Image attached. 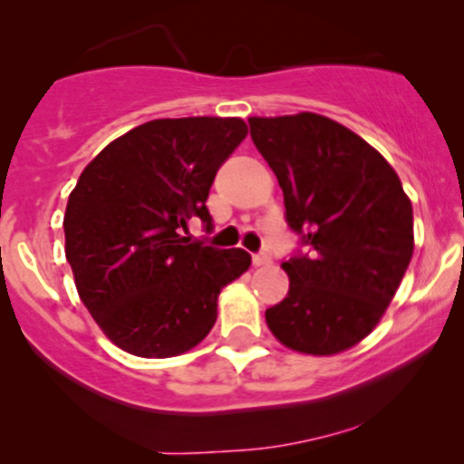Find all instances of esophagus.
I'll use <instances>...</instances> for the list:
<instances>
[{"label": "esophagus", "mask_w": 464, "mask_h": 464, "mask_svg": "<svg viewBox=\"0 0 464 464\" xmlns=\"http://www.w3.org/2000/svg\"><path fill=\"white\" fill-rule=\"evenodd\" d=\"M266 264H270V255H266V253L253 255V266H255V268H259V266H266Z\"/></svg>", "instance_id": "34e87169"}]
</instances>
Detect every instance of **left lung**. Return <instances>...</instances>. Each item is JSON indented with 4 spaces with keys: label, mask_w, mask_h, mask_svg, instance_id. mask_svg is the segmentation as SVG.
I'll list each match as a JSON object with an SVG mask.
<instances>
[{
    "label": "left lung",
    "mask_w": 464,
    "mask_h": 464,
    "mask_svg": "<svg viewBox=\"0 0 464 464\" xmlns=\"http://www.w3.org/2000/svg\"><path fill=\"white\" fill-rule=\"evenodd\" d=\"M248 124L284 189L287 225L310 246L281 264L290 290L266 323L296 353H343L380 324L406 275L412 202L392 165L329 117L305 111Z\"/></svg>",
    "instance_id": "obj_1"
}]
</instances>
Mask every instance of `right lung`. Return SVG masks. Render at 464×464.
I'll return each instance as SVG.
<instances>
[{"mask_svg": "<svg viewBox=\"0 0 464 464\" xmlns=\"http://www.w3.org/2000/svg\"><path fill=\"white\" fill-rule=\"evenodd\" d=\"M248 135L239 117L152 120L117 137L67 200L65 255L80 301L106 338L140 358H174L205 340L222 287L250 255L188 244L218 168Z\"/></svg>", "mask_w": 464, "mask_h": 464, "instance_id": "add662e5", "label": "right lung"}]
</instances>
